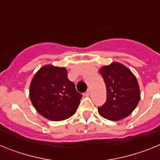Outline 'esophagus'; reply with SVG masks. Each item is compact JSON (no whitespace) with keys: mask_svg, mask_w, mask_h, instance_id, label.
Returning <instances> with one entry per match:
<instances>
[{"mask_svg":"<svg viewBox=\"0 0 160 160\" xmlns=\"http://www.w3.org/2000/svg\"><path fill=\"white\" fill-rule=\"evenodd\" d=\"M90 90H87V92L85 93V95H86V96H89V95H90Z\"/></svg>","mask_w":160,"mask_h":160,"instance_id":"obj_1","label":"esophagus"}]
</instances>
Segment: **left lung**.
<instances>
[{"mask_svg":"<svg viewBox=\"0 0 160 160\" xmlns=\"http://www.w3.org/2000/svg\"><path fill=\"white\" fill-rule=\"evenodd\" d=\"M107 88V102L98 107L102 117L118 121L133 112L140 100V90L135 74L124 65L113 62L99 69Z\"/></svg>","mask_w":160,"mask_h":160,"instance_id":"1","label":"left lung"}]
</instances>
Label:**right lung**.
<instances>
[{"mask_svg":"<svg viewBox=\"0 0 160 160\" xmlns=\"http://www.w3.org/2000/svg\"><path fill=\"white\" fill-rule=\"evenodd\" d=\"M82 97L68 79L65 67L45 65L35 73L29 86L32 106L51 121H62L73 115Z\"/></svg>","mask_w":160,"mask_h":160,"instance_id":"right-lung-1","label":"right lung"}]
</instances>
